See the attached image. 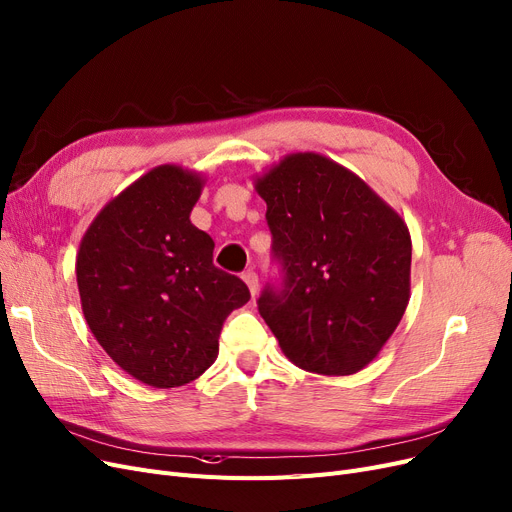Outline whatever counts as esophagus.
Instances as JSON below:
<instances>
[{"label": "esophagus", "mask_w": 512, "mask_h": 512, "mask_svg": "<svg viewBox=\"0 0 512 512\" xmlns=\"http://www.w3.org/2000/svg\"><path fill=\"white\" fill-rule=\"evenodd\" d=\"M242 280L246 282V287H249L251 295L255 297V295H257V291H259V278H257V274H255L253 270H249V272H244V274H242Z\"/></svg>", "instance_id": "34e87169"}]
</instances>
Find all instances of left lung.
Returning <instances> with one entry per match:
<instances>
[{"label":"left lung","instance_id":"1","mask_svg":"<svg viewBox=\"0 0 512 512\" xmlns=\"http://www.w3.org/2000/svg\"><path fill=\"white\" fill-rule=\"evenodd\" d=\"M268 204L282 289L257 306L301 369L352 375L399 327L411 291V236L394 208L346 166L297 151L255 179Z\"/></svg>","mask_w":512,"mask_h":512}]
</instances>
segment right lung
I'll list each match as a JSON object with an SVG mask.
<instances>
[{"label":"right lung","mask_w":512,"mask_h":512,"mask_svg":"<svg viewBox=\"0 0 512 512\" xmlns=\"http://www.w3.org/2000/svg\"><path fill=\"white\" fill-rule=\"evenodd\" d=\"M202 187L196 170L151 168L101 208L75 257L92 335L151 388L200 377L219 354L223 320L251 299L238 276L215 268L213 238L189 221Z\"/></svg>","instance_id":"obj_1"}]
</instances>
